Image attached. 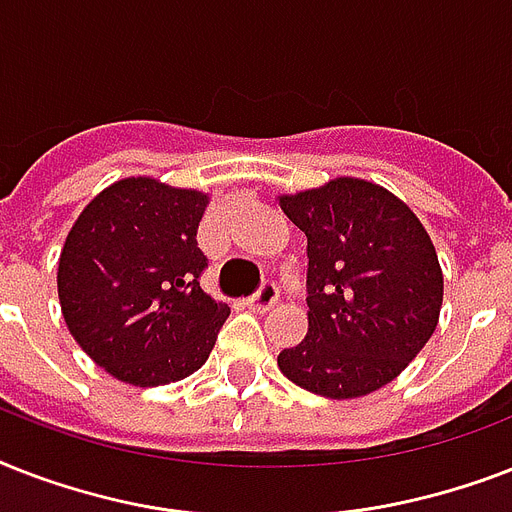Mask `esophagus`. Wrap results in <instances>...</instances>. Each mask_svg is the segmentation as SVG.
<instances>
[{
    "label": "esophagus",
    "instance_id": "34e87169",
    "mask_svg": "<svg viewBox=\"0 0 512 512\" xmlns=\"http://www.w3.org/2000/svg\"><path fill=\"white\" fill-rule=\"evenodd\" d=\"M276 303H279V289H276V284H273V281H265L263 287L257 289L255 295L249 297V308H255V311H260V313L271 311Z\"/></svg>",
    "mask_w": 512,
    "mask_h": 512
}]
</instances>
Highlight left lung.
I'll return each instance as SVG.
<instances>
[{"mask_svg":"<svg viewBox=\"0 0 512 512\" xmlns=\"http://www.w3.org/2000/svg\"><path fill=\"white\" fill-rule=\"evenodd\" d=\"M276 201L308 239V335L281 350V374L316 396H369L436 332V247L409 204L372 180L332 177Z\"/></svg>","mask_w":512,"mask_h":512,"instance_id":"1","label":"left lung"}]
</instances>
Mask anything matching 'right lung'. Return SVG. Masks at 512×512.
<instances>
[{"label":"right lung","mask_w":512,"mask_h":512,"mask_svg":"<svg viewBox=\"0 0 512 512\" xmlns=\"http://www.w3.org/2000/svg\"><path fill=\"white\" fill-rule=\"evenodd\" d=\"M209 193L151 175L116 180L71 225L58 297L79 348L111 377L154 388L207 361L231 308L199 287Z\"/></svg>","instance_id":"obj_1"}]
</instances>
